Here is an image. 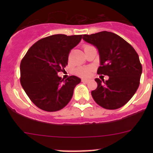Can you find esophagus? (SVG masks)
Segmentation results:
<instances>
[{
	"instance_id": "34e87169",
	"label": "esophagus",
	"mask_w": 153,
	"mask_h": 153,
	"mask_svg": "<svg viewBox=\"0 0 153 153\" xmlns=\"http://www.w3.org/2000/svg\"><path fill=\"white\" fill-rule=\"evenodd\" d=\"M82 81H83V82H84V83H87L88 81H89V80H88V79H84V78H83Z\"/></svg>"
}]
</instances>
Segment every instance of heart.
<instances>
[{"label":"heart","mask_w":153,"mask_h":153,"mask_svg":"<svg viewBox=\"0 0 153 153\" xmlns=\"http://www.w3.org/2000/svg\"><path fill=\"white\" fill-rule=\"evenodd\" d=\"M87 47L88 46H86V47ZM90 72H91V69L88 67H78L77 68L76 70H75V73H76L78 75H79V76H81V77L89 76Z\"/></svg>","instance_id":"heart-1"}]
</instances>
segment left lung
<instances>
[{"label":"left lung","mask_w":153,"mask_h":153,"mask_svg":"<svg viewBox=\"0 0 153 153\" xmlns=\"http://www.w3.org/2000/svg\"><path fill=\"white\" fill-rule=\"evenodd\" d=\"M83 39L97 48L100 67L98 74L109 76L104 81L95 78L96 89L91 94L95 102L107 109L121 107L138 89L142 66L134 48L113 32H103L84 35Z\"/></svg>","instance_id":"1"}]
</instances>
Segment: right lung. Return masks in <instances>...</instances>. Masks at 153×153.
<instances>
[{"instance_id": "right-lung-1", "label": "right lung", "mask_w": 153, "mask_h": 153, "mask_svg": "<svg viewBox=\"0 0 153 153\" xmlns=\"http://www.w3.org/2000/svg\"><path fill=\"white\" fill-rule=\"evenodd\" d=\"M82 35H50L37 41L21 62V84L31 101L40 109L55 112L63 109L72 98L81 78L72 75L65 81L58 75L68 64L71 49Z\"/></svg>"}]
</instances>
